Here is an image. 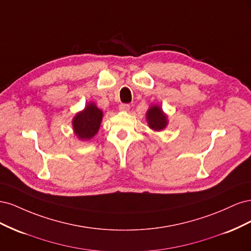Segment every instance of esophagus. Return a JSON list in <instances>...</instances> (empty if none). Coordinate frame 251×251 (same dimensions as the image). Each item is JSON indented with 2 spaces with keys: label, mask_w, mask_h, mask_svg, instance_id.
Listing matches in <instances>:
<instances>
[{
  "label": "esophagus",
  "mask_w": 251,
  "mask_h": 251,
  "mask_svg": "<svg viewBox=\"0 0 251 251\" xmlns=\"http://www.w3.org/2000/svg\"><path fill=\"white\" fill-rule=\"evenodd\" d=\"M119 110H120V111L127 112L128 110H130V104H127V103H121V104H119Z\"/></svg>",
  "instance_id": "34e87169"
}]
</instances>
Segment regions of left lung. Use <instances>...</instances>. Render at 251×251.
Here are the masks:
<instances>
[{"mask_svg": "<svg viewBox=\"0 0 251 251\" xmlns=\"http://www.w3.org/2000/svg\"><path fill=\"white\" fill-rule=\"evenodd\" d=\"M147 120L150 127L153 128L155 131H160L168 125L166 116L164 115L161 108L157 107V105H153V107H151L149 109L147 114Z\"/></svg>", "mask_w": 251, "mask_h": 251, "instance_id": "8db88e82", "label": "left lung"}]
</instances>
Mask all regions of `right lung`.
I'll use <instances>...</instances> for the list:
<instances>
[{"mask_svg":"<svg viewBox=\"0 0 251 251\" xmlns=\"http://www.w3.org/2000/svg\"><path fill=\"white\" fill-rule=\"evenodd\" d=\"M102 112L94 103H90L73 119L74 132L80 139H91L98 132Z\"/></svg>","mask_w":251,"mask_h":251,"instance_id":"right-lung-1","label":"right lung"}]
</instances>
